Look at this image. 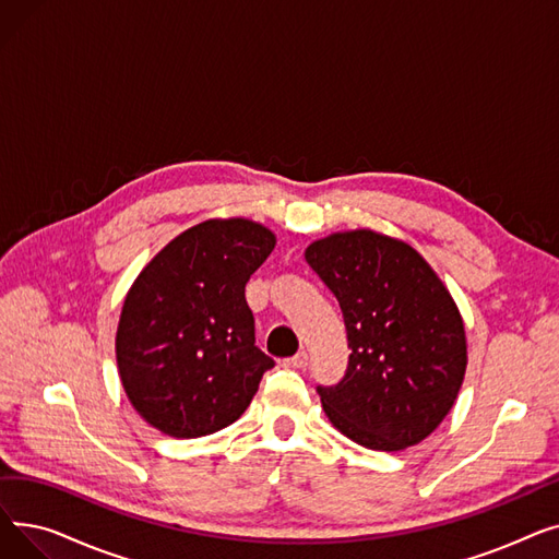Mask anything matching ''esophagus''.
Here are the masks:
<instances>
[{
  "label": "esophagus",
  "instance_id": "1",
  "mask_svg": "<svg viewBox=\"0 0 559 559\" xmlns=\"http://www.w3.org/2000/svg\"><path fill=\"white\" fill-rule=\"evenodd\" d=\"M285 367H292V369H306L308 367V354L306 350H299V354L295 358L285 360Z\"/></svg>",
  "mask_w": 559,
  "mask_h": 559
}]
</instances>
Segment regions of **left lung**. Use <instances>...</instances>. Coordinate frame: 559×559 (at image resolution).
Segmentation results:
<instances>
[{
    "label": "left lung",
    "instance_id": "8db88e82",
    "mask_svg": "<svg viewBox=\"0 0 559 559\" xmlns=\"http://www.w3.org/2000/svg\"><path fill=\"white\" fill-rule=\"evenodd\" d=\"M306 260L340 301L348 367L317 388L331 424L371 451L415 447L444 421L466 371V335L451 292L403 240L371 228L331 233Z\"/></svg>",
    "mask_w": 559,
    "mask_h": 559
}]
</instances>
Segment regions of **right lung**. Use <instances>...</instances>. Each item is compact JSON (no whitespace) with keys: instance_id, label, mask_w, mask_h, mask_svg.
<instances>
[{"instance_id":"obj_1","label":"right lung","mask_w":559,"mask_h":559,"mask_svg":"<svg viewBox=\"0 0 559 559\" xmlns=\"http://www.w3.org/2000/svg\"><path fill=\"white\" fill-rule=\"evenodd\" d=\"M276 235L245 217L205 219L138 274L115 335L117 371L135 413L192 439L242 417L274 360L255 346L245 287Z\"/></svg>"}]
</instances>
